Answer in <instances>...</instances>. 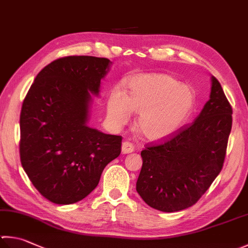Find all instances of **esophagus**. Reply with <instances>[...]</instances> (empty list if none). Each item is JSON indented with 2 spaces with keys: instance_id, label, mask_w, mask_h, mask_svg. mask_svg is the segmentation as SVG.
Masks as SVG:
<instances>
[{
  "instance_id": "esophagus-1",
  "label": "esophagus",
  "mask_w": 248,
  "mask_h": 248,
  "mask_svg": "<svg viewBox=\"0 0 248 248\" xmlns=\"http://www.w3.org/2000/svg\"><path fill=\"white\" fill-rule=\"evenodd\" d=\"M134 146L130 142L128 141H124L122 143V153L123 154H128V153H132L134 152Z\"/></svg>"
}]
</instances>
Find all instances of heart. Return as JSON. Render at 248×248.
Returning <instances> with one entry per match:
<instances>
[{
	"label": "heart",
	"mask_w": 248,
	"mask_h": 248,
	"mask_svg": "<svg viewBox=\"0 0 248 248\" xmlns=\"http://www.w3.org/2000/svg\"><path fill=\"white\" fill-rule=\"evenodd\" d=\"M193 88L165 73H141L128 78L127 90L113 88L107 100L109 122L119 127L130 112L138 113L136 128L143 138L162 140L175 134L192 113Z\"/></svg>",
	"instance_id": "b5f03b06"
}]
</instances>
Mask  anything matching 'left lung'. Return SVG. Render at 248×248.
<instances>
[{"mask_svg":"<svg viewBox=\"0 0 248 248\" xmlns=\"http://www.w3.org/2000/svg\"><path fill=\"white\" fill-rule=\"evenodd\" d=\"M232 127V108L212 77L209 100L188 127L141 151L136 190L149 206L165 213L192 206L220 172Z\"/></svg>","mask_w":248,"mask_h":248,"instance_id":"left-lung-1","label":"left lung"}]
</instances>
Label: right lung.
Segmentation results:
<instances>
[{
  "label": "right lung",
  "instance_id": "add662e5",
  "mask_svg": "<svg viewBox=\"0 0 248 248\" xmlns=\"http://www.w3.org/2000/svg\"><path fill=\"white\" fill-rule=\"evenodd\" d=\"M111 62L69 56L43 68L23 100L20 161L35 189L50 202L77 203L94 190L121 153L122 137L87 125L92 95Z\"/></svg>",
  "mask_w": 248,
  "mask_h": 248
}]
</instances>
